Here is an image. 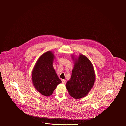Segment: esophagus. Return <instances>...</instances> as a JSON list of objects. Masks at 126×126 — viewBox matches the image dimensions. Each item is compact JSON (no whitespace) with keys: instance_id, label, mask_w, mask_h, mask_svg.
Listing matches in <instances>:
<instances>
[{"instance_id":"34e87169","label":"esophagus","mask_w":126,"mask_h":126,"mask_svg":"<svg viewBox=\"0 0 126 126\" xmlns=\"http://www.w3.org/2000/svg\"><path fill=\"white\" fill-rule=\"evenodd\" d=\"M61 81H62V83H63V84H64V83H66V80H65L62 79V80H61Z\"/></svg>"}]
</instances>
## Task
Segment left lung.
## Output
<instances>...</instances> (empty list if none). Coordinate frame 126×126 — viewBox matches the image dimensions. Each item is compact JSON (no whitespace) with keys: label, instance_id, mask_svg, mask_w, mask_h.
<instances>
[{"label":"left lung","instance_id":"1","mask_svg":"<svg viewBox=\"0 0 126 126\" xmlns=\"http://www.w3.org/2000/svg\"><path fill=\"white\" fill-rule=\"evenodd\" d=\"M74 66L70 79L66 86L70 95L76 99L86 96L93 88L96 80L93 66L86 56L80 54L78 57L72 56Z\"/></svg>","mask_w":126,"mask_h":126}]
</instances>
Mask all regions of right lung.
<instances>
[{
	"label": "right lung",
	"instance_id": "1",
	"mask_svg": "<svg viewBox=\"0 0 126 126\" xmlns=\"http://www.w3.org/2000/svg\"><path fill=\"white\" fill-rule=\"evenodd\" d=\"M54 54L47 51L37 60L32 72V80L36 90L44 96H51L57 85L61 83L53 64Z\"/></svg>",
	"mask_w": 126,
	"mask_h": 126
}]
</instances>
